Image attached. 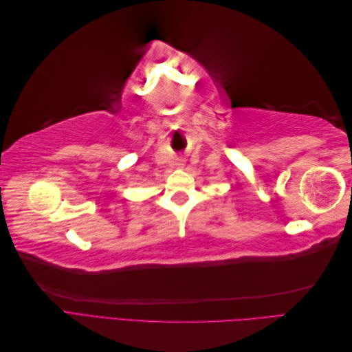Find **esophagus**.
Masks as SVG:
<instances>
[{
    "label": "esophagus",
    "instance_id": "34e87169",
    "mask_svg": "<svg viewBox=\"0 0 352 352\" xmlns=\"http://www.w3.org/2000/svg\"><path fill=\"white\" fill-rule=\"evenodd\" d=\"M175 166L179 167V168H182V167H185V162H184V160H177V162L175 163Z\"/></svg>",
    "mask_w": 352,
    "mask_h": 352
}]
</instances>
